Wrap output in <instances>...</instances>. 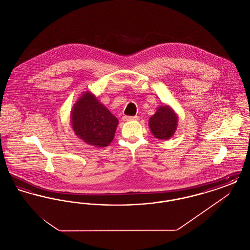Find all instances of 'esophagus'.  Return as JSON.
<instances>
[{"instance_id":"34e87169","label":"esophagus","mask_w":250,"mask_h":250,"mask_svg":"<svg viewBox=\"0 0 250 250\" xmlns=\"http://www.w3.org/2000/svg\"><path fill=\"white\" fill-rule=\"evenodd\" d=\"M139 119H140L139 116H124L123 117V120L125 122H127V121H138Z\"/></svg>"}]
</instances>
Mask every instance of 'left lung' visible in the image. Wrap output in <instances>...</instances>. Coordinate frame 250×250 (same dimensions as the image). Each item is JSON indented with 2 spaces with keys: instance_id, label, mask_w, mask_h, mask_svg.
<instances>
[{
  "instance_id": "left-lung-1",
  "label": "left lung",
  "mask_w": 250,
  "mask_h": 250,
  "mask_svg": "<svg viewBox=\"0 0 250 250\" xmlns=\"http://www.w3.org/2000/svg\"><path fill=\"white\" fill-rule=\"evenodd\" d=\"M177 125L178 115L168 105L157 107L155 114L149 119L150 130L153 136L160 141H167L172 138Z\"/></svg>"
}]
</instances>
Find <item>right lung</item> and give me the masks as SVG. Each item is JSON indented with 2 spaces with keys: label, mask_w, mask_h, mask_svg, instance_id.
Segmentation results:
<instances>
[{
  "label": "right lung",
  "mask_w": 250,
  "mask_h": 250,
  "mask_svg": "<svg viewBox=\"0 0 250 250\" xmlns=\"http://www.w3.org/2000/svg\"><path fill=\"white\" fill-rule=\"evenodd\" d=\"M72 129L84 143L104 148L112 142L118 119L93 93L86 91L78 98L70 113Z\"/></svg>",
  "instance_id": "obj_1"
}]
</instances>
